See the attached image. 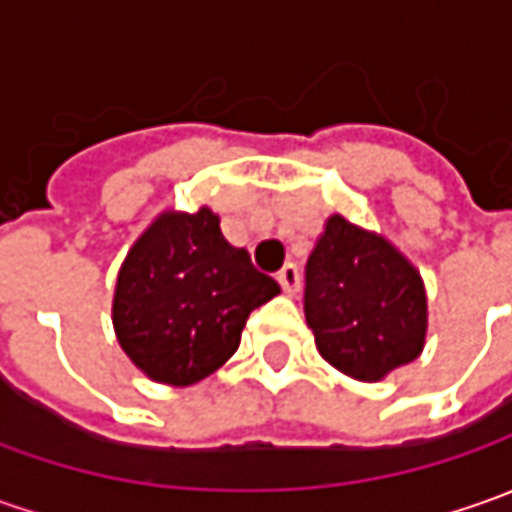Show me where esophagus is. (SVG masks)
<instances>
[{
	"mask_svg": "<svg viewBox=\"0 0 512 512\" xmlns=\"http://www.w3.org/2000/svg\"><path fill=\"white\" fill-rule=\"evenodd\" d=\"M276 279H279V285H282V290H285L287 296H293V293L299 290V267L285 265L276 273Z\"/></svg>",
	"mask_w": 512,
	"mask_h": 512,
	"instance_id": "34e87169",
	"label": "esophagus"
}]
</instances>
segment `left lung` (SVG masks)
Returning a JSON list of instances; mask_svg holds the SVG:
<instances>
[{
	"label": "left lung",
	"instance_id": "obj_1",
	"mask_svg": "<svg viewBox=\"0 0 512 512\" xmlns=\"http://www.w3.org/2000/svg\"><path fill=\"white\" fill-rule=\"evenodd\" d=\"M305 319L325 362L350 379L382 382L422 356V273L382 233L333 213L307 259Z\"/></svg>",
	"mask_w": 512,
	"mask_h": 512
}]
</instances>
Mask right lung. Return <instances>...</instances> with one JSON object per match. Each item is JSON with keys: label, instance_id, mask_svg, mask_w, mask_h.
Masks as SVG:
<instances>
[{"label": "right lung", "instance_id": "obj_1", "mask_svg": "<svg viewBox=\"0 0 512 512\" xmlns=\"http://www.w3.org/2000/svg\"><path fill=\"white\" fill-rule=\"evenodd\" d=\"M276 293L282 287L227 242L210 207L162 210L119 267L113 330L148 379L187 387L236 353L250 310Z\"/></svg>", "mask_w": 512, "mask_h": 512}]
</instances>
